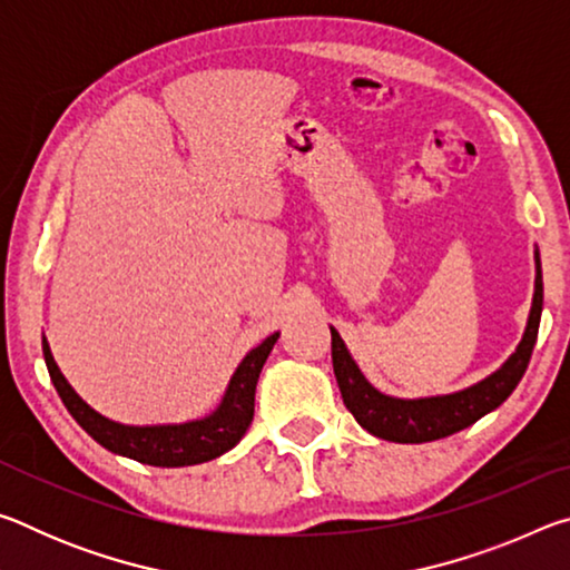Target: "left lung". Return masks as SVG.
I'll return each instance as SVG.
<instances>
[{"instance_id":"obj_1","label":"left lung","mask_w":570,"mask_h":570,"mask_svg":"<svg viewBox=\"0 0 570 570\" xmlns=\"http://www.w3.org/2000/svg\"><path fill=\"white\" fill-rule=\"evenodd\" d=\"M535 294L533 306H530L528 326L523 334V342L518 344L515 354L500 366L495 374L482 380L472 387L445 394V397H424V400H397L387 397L372 387L364 380L360 366L346 352L342 336L332 330V364L334 377L340 384L344 407L354 414V420L362 424L366 432L377 435L382 440L392 442H430L448 438L452 432H460L478 422L482 414L495 410L503 404L518 382L523 380L528 370L530 354L538 340L540 326V312H543V274H540V258L535 254Z\"/></svg>"}]
</instances>
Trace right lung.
<instances>
[{
	"label": "right lung",
	"mask_w": 570,
	"mask_h": 570,
	"mask_svg": "<svg viewBox=\"0 0 570 570\" xmlns=\"http://www.w3.org/2000/svg\"><path fill=\"white\" fill-rule=\"evenodd\" d=\"M276 340L278 332L266 336L256 350H250L244 356V362L238 364L234 377H230L224 402H220V407L214 414L183 424H156V428H130V424L102 417L90 404H85L77 397L75 390L67 384L62 372L57 370L47 340H42V354L47 362V372H50V380L57 394H60V400L65 402L67 412L72 414L75 422L95 442H100L105 450L115 452V455L146 462V465L183 468L224 455V452H228L246 435L248 424L254 420V394L258 374H262L266 356L274 350Z\"/></svg>",
	"instance_id": "1"
}]
</instances>
